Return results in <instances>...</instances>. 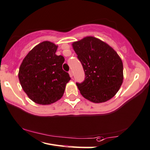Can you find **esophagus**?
Masks as SVG:
<instances>
[{"label": "esophagus", "mask_w": 150, "mask_h": 150, "mask_svg": "<svg viewBox=\"0 0 150 150\" xmlns=\"http://www.w3.org/2000/svg\"><path fill=\"white\" fill-rule=\"evenodd\" d=\"M69 75H70V77L72 78V77H73V72L71 71H69Z\"/></svg>", "instance_id": "obj_1"}]
</instances>
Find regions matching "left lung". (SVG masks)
<instances>
[{
    "instance_id": "left-lung-1",
    "label": "left lung",
    "mask_w": 150,
    "mask_h": 150,
    "mask_svg": "<svg viewBox=\"0 0 150 150\" xmlns=\"http://www.w3.org/2000/svg\"><path fill=\"white\" fill-rule=\"evenodd\" d=\"M72 45L85 75L82 83H76L81 94L94 103L110 100L123 80V66L117 53L93 37H84Z\"/></svg>"
}]
</instances>
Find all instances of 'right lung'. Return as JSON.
<instances>
[{
    "label": "right lung",
    "mask_w": 150,
    "mask_h": 150,
    "mask_svg": "<svg viewBox=\"0 0 150 150\" xmlns=\"http://www.w3.org/2000/svg\"><path fill=\"white\" fill-rule=\"evenodd\" d=\"M58 46L49 41L40 43L28 54L21 63L18 77L24 92L34 102L50 104L60 99L71 79L62 69L65 61L57 56Z\"/></svg>",
    "instance_id": "right-lung-1"
}]
</instances>
